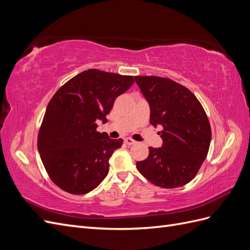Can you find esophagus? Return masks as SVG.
Instances as JSON below:
<instances>
[{
	"label": "esophagus",
	"mask_w": 250,
	"mask_h": 250,
	"mask_svg": "<svg viewBox=\"0 0 250 250\" xmlns=\"http://www.w3.org/2000/svg\"><path fill=\"white\" fill-rule=\"evenodd\" d=\"M125 143L127 144V145H133V144L135 143V141L130 139V138H127V139H125Z\"/></svg>",
	"instance_id": "1"
}]
</instances>
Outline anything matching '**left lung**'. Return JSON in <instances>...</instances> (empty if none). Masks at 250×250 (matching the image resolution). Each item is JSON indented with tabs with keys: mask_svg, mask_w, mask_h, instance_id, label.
Masks as SVG:
<instances>
[{
	"mask_svg": "<svg viewBox=\"0 0 250 250\" xmlns=\"http://www.w3.org/2000/svg\"><path fill=\"white\" fill-rule=\"evenodd\" d=\"M150 106V124L161 125L163 145L149 147L145 161L137 163L153 185L173 188L196 176L207 158L211 131L206 111L196 96L169 78L134 76Z\"/></svg>",
	"mask_w": 250,
	"mask_h": 250,
	"instance_id": "left-lung-1",
	"label": "left lung"
}]
</instances>
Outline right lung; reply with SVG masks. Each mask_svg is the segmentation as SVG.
Masks as SVG:
<instances>
[{"mask_svg": "<svg viewBox=\"0 0 250 250\" xmlns=\"http://www.w3.org/2000/svg\"><path fill=\"white\" fill-rule=\"evenodd\" d=\"M133 82V76L90 69L70 79L52 97L37 148L51 180L62 190L86 194L106 177L109 157L123 140L98 132L97 122H106L115 100Z\"/></svg>", "mask_w": 250, "mask_h": 250, "instance_id": "right-lung-1", "label": "right lung"}]
</instances>
